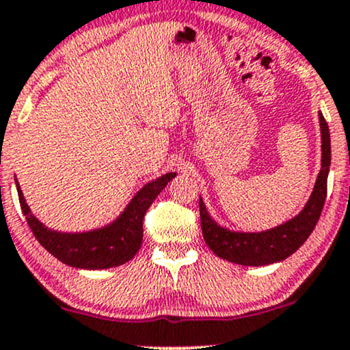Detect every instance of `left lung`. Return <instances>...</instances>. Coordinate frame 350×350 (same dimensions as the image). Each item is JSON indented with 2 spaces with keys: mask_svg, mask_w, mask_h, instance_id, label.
Segmentation results:
<instances>
[{
  "mask_svg": "<svg viewBox=\"0 0 350 350\" xmlns=\"http://www.w3.org/2000/svg\"><path fill=\"white\" fill-rule=\"evenodd\" d=\"M322 138L321 172L315 180L309 202L299 215L264 232H234L221 227L210 217L200 198V224L205 243L220 258L239 265L260 267L285 260L309 239L317 225L327 197V175L330 167V133L324 115L319 111Z\"/></svg>",
  "mask_w": 350,
  "mask_h": 350,
  "instance_id": "obj_1",
  "label": "left lung"
}]
</instances>
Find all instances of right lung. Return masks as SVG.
<instances>
[{
	"label": "right lung",
	"mask_w": 350,
	"mask_h": 350,
	"mask_svg": "<svg viewBox=\"0 0 350 350\" xmlns=\"http://www.w3.org/2000/svg\"><path fill=\"white\" fill-rule=\"evenodd\" d=\"M175 176V172H170L146 183L144 189L138 190L137 195L131 198L118 219L111 221L110 225L95 228V230L77 232V234L56 232L44 227L29 210L16 178H14V183H16L18 197H20V205L26 221L41 245L63 264L77 267V269L98 270L123 265L137 255V252L140 250L142 239H144V217L146 210L153 204L157 195Z\"/></svg>",
	"instance_id": "right-lung-1"
}]
</instances>
